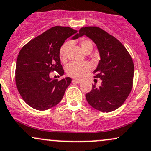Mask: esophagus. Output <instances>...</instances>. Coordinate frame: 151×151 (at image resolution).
Returning <instances> with one entry per match:
<instances>
[{"mask_svg": "<svg viewBox=\"0 0 151 151\" xmlns=\"http://www.w3.org/2000/svg\"><path fill=\"white\" fill-rule=\"evenodd\" d=\"M73 83H81L82 82V81L81 80H79V79H73L72 81Z\"/></svg>", "mask_w": 151, "mask_h": 151, "instance_id": "1", "label": "esophagus"}]
</instances>
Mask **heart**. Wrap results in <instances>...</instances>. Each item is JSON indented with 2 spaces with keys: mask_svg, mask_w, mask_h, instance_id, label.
Wrapping results in <instances>:
<instances>
[{
  "mask_svg": "<svg viewBox=\"0 0 151 151\" xmlns=\"http://www.w3.org/2000/svg\"><path fill=\"white\" fill-rule=\"evenodd\" d=\"M70 45V42H65L60 47L58 51V57L60 61L63 63L66 61V51ZM80 45L82 49L86 53L90 52L93 50V44L90 40H83L81 41ZM91 68V65L89 63L83 62V63H78V62H71L69 63L65 66V72L66 74L70 77L73 78H82L87 72L89 71Z\"/></svg>",
  "mask_w": 151,
  "mask_h": 151,
  "instance_id": "1",
  "label": "heart"
}]
</instances>
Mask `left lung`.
I'll return each instance as SVG.
<instances>
[{"label":"left lung","instance_id":"left-lung-1","mask_svg":"<svg viewBox=\"0 0 151 151\" xmlns=\"http://www.w3.org/2000/svg\"><path fill=\"white\" fill-rule=\"evenodd\" d=\"M86 35L97 45L101 59L94 70V78L102 81V86H93L86 95L90 106L102 112H109L121 107L133 87L134 65L124 46L114 37L98 27H85L77 37Z\"/></svg>","mask_w":151,"mask_h":151}]
</instances>
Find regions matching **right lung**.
Here are the masks:
<instances>
[{
	"label": "right lung",
	"instance_id": "obj_1",
	"mask_svg": "<svg viewBox=\"0 0 151 151\" xmlns=\"http://www.w3.org/2000/svg\"><path fill=\"white\" fill-rule=\"evenodd\" d=\"M77 33L68 27H51L29 41L19 51L15 68V84L19 95L28 105L46 110L59 103L70 78L51 79V72L64 74L58 51L65 40ZM77 39V35L73 37Z\"/></svg>",
	"mask_w": 151,
	"mask_h": 151
}]
</instances>
